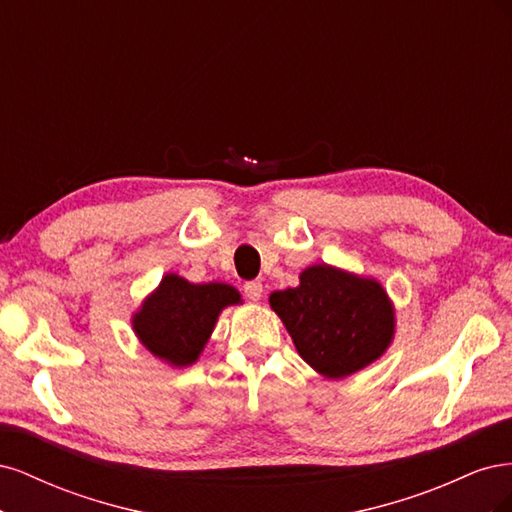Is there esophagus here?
<instances>
[{
    "label": "esophagus",
    "instance_id": "1",
    "mask_svg": "<svg viewBox=\"0 0 512 512\" xmlns=\"http://www.w3.org/2000/svg\"><path fill=\"white\" fill-rule=\"evenodd\" d=\"M243 292H245V297L250 299V301H260V297H262V282H258V280L245 282Z\"/></svg>",
    "mask_w": 512,
    "mask_h": 512
}]
</instances>
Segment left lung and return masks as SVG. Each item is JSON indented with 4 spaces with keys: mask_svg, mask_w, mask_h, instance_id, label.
I'll use <instances>...</instances> for the list:
<instances>
[{
    "mask_svg": "<svg viewBox=\"0 0 512 512\" xmlns=\"http://www.w3.org/2000/svg\"><path fill=\"white\" fill-rule=\"evenodd\" d=\"M301 359L329 380L376 363L395 337V305L376 277L327 262L301 271L299 286L269 297Z\"/></svg>",
    "mask_w": 512,
    "mask_h": 512,
    "instance_id": "1",
    "label": "left lung"
}]
</instances>
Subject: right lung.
I'll use <instances>...</instances> for the list:
<instances>
[{
  "mask_svg": "<svg viewBox=\"0 0 512 512\" xmlns=\"http://www.w3.org/2000/svg\"><path fill=\"white\" fill-rule=\"evenodd\" d=\"M239 303L241 292L235 286L192 284L177 273H166L132 314V329L156 359L181 369L200 359L222 309Z\"/></svg>",
  "mask_w": 512,
  "mask_h": 512,
  "instance_id": "add662e5",
  "label": "right lung"
}]
</instances>
